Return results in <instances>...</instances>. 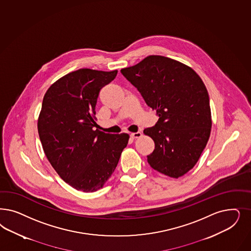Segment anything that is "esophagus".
I'll return each instance as SVG.
<instances>
[{
  "label": "esophagus",
  "mask_w": 251,
  "mask_h": 251,
  "mask_svg": "<svg viewBox=\"0 0 251 251\" xmlns=\"http://www.w3.org/2000/svg\"><path fill=\"white\" fill-rule=\"evenodd\" d=\"M141 136H142V133H141V132H136V133H132V134H131V137L133 138H140Z\"/></svg>",
  "instance_id": "esophagus-1"
}]
</instances>
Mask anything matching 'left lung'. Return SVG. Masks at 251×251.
Returning a JSON list of instances; mask_svg holds the SVG:
<instances>
[{
    "mask_svg": "<svg viewBox=\"0 0 251 251\" xmlns=\"http://www.w3.org/2000/svg\"><path fill=\"white\" fill-rule=\"evenodd\" d=\"M159 120L143 133L153 139L148 162L154 170L179 178L191 170L207 145L211 113L202 79L188 65L160 55L121 69Z\"/></svg>",
    "mask_w": 251,
    "mask_h": 251,
    "instance_id": "obj_1",
    "label": "left lung"
}]
</instances>
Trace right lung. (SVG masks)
Instances as JSON below:
<instances>
[{
	"instance_id": "add662e5",
	"label": "right lung",
	"mask_w": 251,
	"mask_h": 251,
	"mask_svg": "<svg viewBox=\"0 0 251 251\" xmlns=\"http://www.w3.org/2000/svg\"><path fill=\"white\" fill-rule=\"evenodd\" d=\"M117 72L78 69L55 81L42 100L38 132L44 153L60 177L86 193L103 187L128 144V134L93 130L100 90Z\"/></svg>"
}]
</instances>
